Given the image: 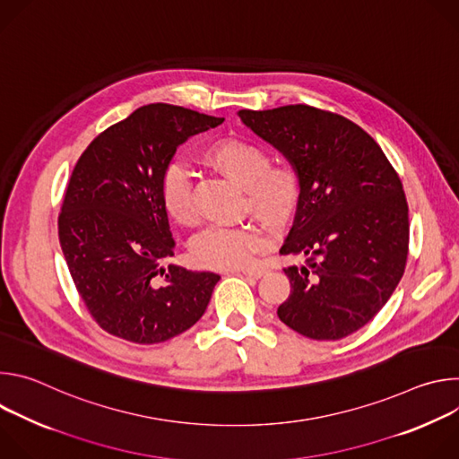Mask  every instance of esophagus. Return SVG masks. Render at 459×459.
Instances as JSON below:
<instances>
[{
    "label": "esophagus",
    "mask_w": 459,
    "mask_h": 459,
    "mask_svg": "<svg viewBox=\"0 0 459 459\" xmlns=\"http://www.w3.org/2000/svg\"><path fill=\"white\" fill-rule=\"evenodd\" d=\"M241 273L250 278H261L265 274V269H241Z\"/></svg>",
    "instance_id": "1"
}]
</instances>
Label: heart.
I'll return each instance as SVG.
<instances>
[{
	"mask_svg": "<svg viewBox=\"0 0 459 459\" xmlns=\"http://www.w3.org/2000/svg\"><path fill=\"white\" fill-rule=\"evenodd\" d=\"M202 160L243 186V205L257 220L273 227L283 225L298 207L301 178L289 161L271 163L269 152L241 138L218 140L204 149ZM161 202L167 214L179 225L198 223L194 183L181 163H170L161 178ZM267 245L265 232L254 225L209 227L194 238L192 259L207 269H241L254 264L255 254Z\"/></svg>",
	"mask_w": 459,
	"mask_h": 459,
	"instance_id": "heart-1",
	"label": "heart"
}]
</instances>
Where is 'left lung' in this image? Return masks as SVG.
<instances>
[{"label":"left lung","instance_id":"1","mask_svg":"<svg viewBox=\"0 0 459 459\" xmlns=\"http://www.w3.org/2000/svg\"><path fill=\"white\" fill-rule=\"evenodd\" d=\"M298 169L301 194L280 254L305 255L285 269L280 319L298 334L336 342L365 326L398 287L409 254V205L381 147L354 121L310 105L238 112Z\"/></svg>","mask_w":459,"mask_h":459}]
</instances>
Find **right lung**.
Returning a JSON list of instances; mask_svg holds the SVG:
<instances>
[{"mask_svg": "<svg viewBox=\"0 0 459 459\" xmlns=\"http://www.w3.org/2000/svg\"><path fill=\"white\" fill-rule=\"evenodd\" d=\"M221 123L151 103L103 130L78 160L57 234L78 294L105 333L152 345L204 316L220 276L161 265L174 239L160 186L178 145Z\"/></svg>", "mask_w": 459, "mask_h": 459, "instance_id": "add662e5", "label": "right lung"}]
</instances>
